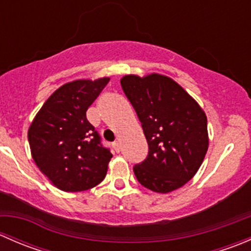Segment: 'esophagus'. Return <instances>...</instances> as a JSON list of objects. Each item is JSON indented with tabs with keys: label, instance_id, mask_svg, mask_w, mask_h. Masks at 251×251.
Wrapping results in <instances>:
<instances>
[{
	"label": "esophagus",
	"instance_id": "obj_1",
	"mask_svg": "<svg viewBox=\"0 0 251 251\" xmlns=\"http://www.w3.org/2000/svg\"><path fill=\"white\" fill-rule=\"evenodd\" d=\"M113 148H114V151H116V153H119V151H120V143H119V142H114L113 143Z\"/></svg>",
	"mask_w": 251,
	"mask_h": 251
}]
</instances>
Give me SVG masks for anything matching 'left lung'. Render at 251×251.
<instances>
[{"instance_id": "8db88e82", "label": "left lung", "mask_w": 251, "mask_h": 251, "mask_svg": "<svg viewBox=\"0 0 251 251\" xmlns=\"http://www.w3.org/2000/svg\"><path fill=\"white\" fill-rule=\"evenodd\" d=\"M120 82L149 147L146 160L133 168L138 182L156 193L181 188L197 174L207 151L206 114L165 75H125Z\"/></svg>"}]
</instances>
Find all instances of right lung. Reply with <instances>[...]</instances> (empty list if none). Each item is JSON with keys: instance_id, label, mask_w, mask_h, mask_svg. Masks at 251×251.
I'll use <instances>...</instances> for the list:
<instances>
[{"instance_id": "1", "label": "right lung", "mask_w": 251, "mask_h": 251, "mask_svg": "<svg viewBox=\"0 0 251 251\" xmlns=\"http://www.w3.org/2000/svg\"><path fill=\"white\" fill-rule=\"evenodd\" d=\"M109 77L75 80L55 90L27 131L30 151L42 174L64 192H82L104 179L113 154L100 144L86 111Z\"/></svg>"}]
</instances>
